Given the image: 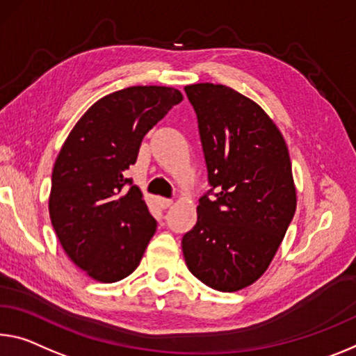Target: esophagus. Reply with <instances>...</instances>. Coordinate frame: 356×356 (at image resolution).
<instances>
[{
	"mask_svg": "<svg viewBox=\"0 0 356 356\" xmlns=\"http://www.w3.org/2000/svg\"><path fill=\"white\" fill-rule=\"evenodd\" d=\"M158 204H160L163 209H168V207H171L174 204V201L168 200V198H160V200H158Z\"/></svg>",
	"mask_w": 356,
	"mask_h": 356,
	"instance_id": "34e87169",
	"label": "esophagus"
}]
</instances>
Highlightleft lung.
Returning a JSON list of instances; mask_svg holds the SVG:
<instances>
[{
    "label": "left lung",
    "instance_id": "1",
    "mask_svg": "<svg viewBox=\"0 0 356 356\" xmlns=\"http://www.w3.org/2000/svg\"><path fill=\"white\" fill-rule=\"evenodd\" d=\"M185 93L218 200L200 198L198 222L182 238L184 258L202 284L238 291L266 273L295 216L289 147L266 112L236 90L206 82Z\"/></svg>",
    "mask_w": 356,
    "mask_h": 356
}]
</instances>
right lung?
<instances>
[{"label": "right lung", "instance_id": "add662e5", "mask_svg": "<svg viewBox=\"0 0 356 356\" xmlns=\"http://www.w3.org/2000/svg\"><path fill=\"white\" fill-rule=\"evenodd\" d=\"M184 99L172 87L136 86L98 99L56 156L49 196L66 255L90 277L112 284L139 266L156 222L125 177L149 129Z\"/></svg>", "mask_w": 356, "mask_h": 356}]
</instances>
